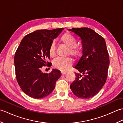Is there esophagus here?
I'll return each mask as SVG.
<instances>
[{
	"label": "esophagus",
	"mask_w": 123,
	"mask_h": 123,
	"mask_svg": "<svg viewBox=\"0 0 123 123\" xmlns=\"http://www.w3.org/2000/svg\"><path fill=\"white\" fill-rule=\"evenodd\" d=\"M67 72L66 71H61V74H66Z\"/></svg>",
	"instance_id": "obj_1"
}]
</instances>
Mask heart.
<instances>
[{"label": "heart", "mask_w": 123, "mask_h": 123, "mask_svg": "<svg viewBox=\"0 0 123 123\" xmlns=\"http://www.w3.org/2000/svg\"><path fill=\"white\" fill-rule=\"evenodd\" d=\"M60 41L68 48L67 55H71L74 60L78 58L80 54V49L77 46V42L74 36L66 33L60 37ZM49 54L51 56H54L55 54V44L54 42H52L49 46ZM72 60L69 57H57L53 61L54 68L61 71L67 70L72 66Z\"/></svg>", "instance_id": "heart-1"}]
</instances>
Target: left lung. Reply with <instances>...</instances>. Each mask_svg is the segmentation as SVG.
Returning <instances> with one entry per match:
<instances>
[{
	"label": "left lung",
	"mask_w": 123,
	"mask_h": 123,
	"mask_svg": "<svg viewBox=\"0 0 123 123\" xmlns=\"http://www.w3.org/2000/svg\"><path fill=\"white\" fill-rule=\"evenodd\" d=\"M69 31L80 37L82 55L74 68L75 79L70 88L78 98L89 99L97 94L105 85L109 64L105 39L88 27L72 28Z\"/></svg>",
	"instance_id": "8db88e82"
}]
</instances>
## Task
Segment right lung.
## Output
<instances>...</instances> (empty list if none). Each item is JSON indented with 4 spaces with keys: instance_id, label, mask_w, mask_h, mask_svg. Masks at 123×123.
<instances>
[{
    "instance_id": "right-lung-1",
    "label": "right lung",
    "mask_w": 123,
    "mask_h": 123,
    "mask_svg": "<svg viewBox=\"0 0 123 123\" xmlns=\"http://www.w3.org/2000/svg\"><path fill=\"white\" fill-rule=\"evenodd\" d=\"M63 29L37 30L28 34L16 52L14 63L17 82L23 92L31 97L40 99L49 95L61 77L58 70L53 69L48 74L41 69L43 66L51 67V63L46 61L49 59V46Z\"/></svg>"
}]
</instances>
